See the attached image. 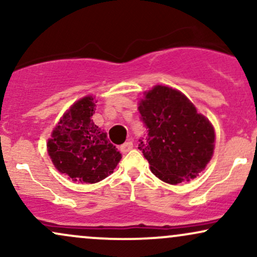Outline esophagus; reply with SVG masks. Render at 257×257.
I'll list each match as a JSON object with an SVG mask.
<instances>
[{
    "label": "esophagus",
    "mask_w": 257,
    "mask_h": 257,
    "mask_svg": "<svg viewBox=\"0 0 257 257\" xmlns=\"http://www.w3.org/2000/svg\"><path fill=\"white\" fill-rule=\"evenodd\" d=\"M132 149H133V143H132V141H126V143H124L122 146H120V151H122L123 153L129 152Z\"/></svg>",
    "instance_id": "1"
}]
</instances>
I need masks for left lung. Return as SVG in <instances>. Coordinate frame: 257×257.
Listing matches in <instances>:
<instances>
[{"instance_id":"8db88e82","label":"left lung","mask_w":257,"mask_h":257,"mask_svg":"<svg viewBox=\"0 0 257 257\" xmlns=\"http://www.w3.org/2000/svg\"><path fill=\"white\" fill-rule=\"evenodd\" d=\"M139 112L147 129L139 139L152 173L176 185L198 176L213 157L215 132L211 123L181 91L156 85L140 101Z\"/></svg>"}]
</instances>
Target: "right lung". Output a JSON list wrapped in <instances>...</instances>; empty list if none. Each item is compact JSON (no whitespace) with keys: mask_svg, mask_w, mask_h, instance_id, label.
<instances>
[{"mask_svg":"<svg viewBox=\"0 0 257 257\" xmlns=\"http://www.w3.org/2000/svg\"><path fill=\"white\" fill-rule=\"evenodd\" d=\"M94 112L93 96L79 99L65 112L47 144L54 167L72 181H101L113 173L122 158L106 133L94 124Z\"/></svg>","mask_w":257,"mask_h":257,"instance_id":"add662e5","label":"right lung"}]
</instances>
